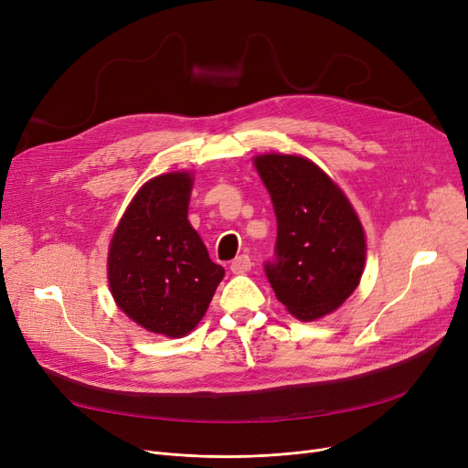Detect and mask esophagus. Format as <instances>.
I'll use <instances>...</instances> for the list:
<instances>
[{"label":"esophagus","mask_w":468,"mask_h":468,"mask_svg":"<svg viewBox=\"0 0 468 468\" xmlns=\"http://www.w3.org/2000/svg\"><path fill=\"white\" fill-rule=\"evenodd\" d=\"M231 273H235V275H242V273H249L250 269H252V260L249 258V256H239V258H235L233 261H231Z\"/></svg>","instance_id":"1"}]
</instances>
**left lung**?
I'll return each mask as SVG.
<instances>
[{"label": "left lung", "mask_w": 468, "mask_h": 468, "mask_svg": "<svg viewBox=\"0 0 468 468\" xmlns=\"http://www.w3.org/2000/svg\"><path fill=\"white\" fill-rule=\"evenodd\" d=\"M254 166L277 216L275 260L265 263V275L290 314L316 321L358 286L364 228L346 193L313 161L263 154Z\"/></svg>", "instance_id": "1"}]
</instances>
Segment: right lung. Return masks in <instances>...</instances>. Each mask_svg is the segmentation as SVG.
Listing matches in <instances>:
<instances>
[{
    "instance_id": "obj_1",
    "label": "right lung",
    "mask_w": 468,
    "mask_h": 468,
    "mask_svg": "<svg viewBox=\"0 0 468 468\" xmlns=\"http://www.w3.org/2000/svg\"><path fill=\"white\" fill-rule=\"evenodd\" d=\"M189 172L145 182L113 231L108 282L117 307L147 332L184 337L205 316L224 267L189 219Z\"/></svg>"
}]
</instances>
